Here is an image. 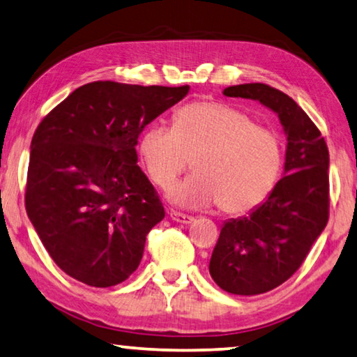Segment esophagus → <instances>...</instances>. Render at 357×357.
<instances>
[{
	"mask_svg": "<svg viewBox=\"0 0 357 357\" xmlns=\"http://www.w3.org/2000/svg\"><path fill=\"white\" fill-rule=\"evenodd\" d=\"M171 218L174 222H178V223H191L195 220V217L188 215V213H183V212H177V211H171Z\"/></svg>",
	"mask_w": 357,
	"mask_h": 357,
	"instance_id": "obj_1",
	"label": "esophagus"
}]
</instances>
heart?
Listing matches in <instances>:
<instances>
[{"label":"heart","mask_w":357,"mask_h":357,"mask_svg":"<svg viewBox=\"0 0 357 357\" xmlns=\"http://www.w3.org/2000/svg\"><path fill=\"white\" fill-rule=\"evenodd\" d=\"M140 158L153 183L169 190L188 167L195 174L171 196L185 207L231 215L266 201L282 166L281 139L248 113L227 103L193 102L174 114L172 128L153 124L140 140Z\"/></svg>","instance_id":"1"}]
</instances>
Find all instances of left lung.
Returning <instances> with one entry per match:
<instances>
[{
  "mask_svg": "<svg viewBox=\"0 0 357 357\" xmlns=\"http://www.w3.org/2000/svg\"><path fill=\"white\" fill-rule=\"evenodd\" d=\"M223 96L259 100L278 113L287 134L286 175L249 215L225 222L209 263L220 289L259 295L286 282L326 228L328 150L321 130L282 91L250 83L229 86Z\"/></svg>",
  "mask_w": 357,
  "mask_h": 357,
  "instance_id": "8db88e82",
  "label": "left lung"
}]
</instances>
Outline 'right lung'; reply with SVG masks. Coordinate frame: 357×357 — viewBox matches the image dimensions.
Here are the masks:
<instances>
[{"mask_svg":"<svg viewBox=\"0 0 357 357\" xmlns=\"http://www.w3.org/2000/svg\"><path fill=\"white\" fill-rule=\"evenodd\" d=\"M188 91L94 81L38 124L25 209L51 259L76 281L112 287L140 265L164 207L137 166V140Z\"/></svg>","mask_w":357,"mask_h":357,"instance_id":"right-lung-1","label":"right lung"}]
</instances>
